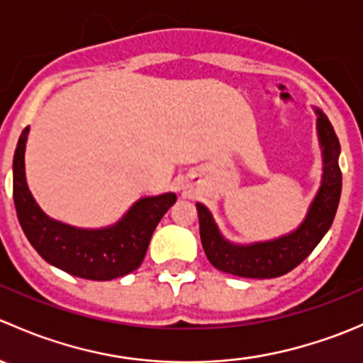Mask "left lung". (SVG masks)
<instances>
[{"instance_id":"8db88e82","label":"left lung","mask_w":363,"mask_h":363,"mask_svg":"<svg viewBox=\"0 0 363 363\" xmlns=\"http://www.w3.org/2000/svg\"><path fill=\"white\" fill-rule=\"evenodd\" d=\"M316 113L318 138L323 149V179L320 191L314 196L309 212L298 228L279 239L239 246L228 242L219 233L208 208L202 203H196L203 251L208 262L218 270L251 279L284 276L300 265L328 232L337 212L342 188V174L339 168L340 144L328 117L318 108Z\"/></svg>"}]
</instances>
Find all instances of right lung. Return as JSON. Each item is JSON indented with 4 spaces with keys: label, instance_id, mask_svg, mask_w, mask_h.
<instances>
[{
    "label": "right lung",
    "instance_id": "obj_1",
    "mask_svg": "<svg viewBox=\"0 0 363 363\" xmlns=\"http://www.w3.org/2000/svg\"><path fill=\"white\" fill-rule=\"evenodd\" d=\"M24 128L13 155V203L24 235L45 262L72 276L111 281L140 267L155 228L175 203L174 193L140 199L107 228L86 230L50 219L33 199L26 182Z\"/></svg>",
    "mask_w": 363,
    "mask_h": 363
}]
</instances>
